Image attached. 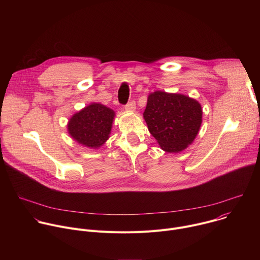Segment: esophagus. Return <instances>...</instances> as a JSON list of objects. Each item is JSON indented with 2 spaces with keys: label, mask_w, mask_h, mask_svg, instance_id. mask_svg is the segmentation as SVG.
Returning <instances> with one entry per match:
<instances>
[{
  "label": "esophagus",
  "mask_w": 260,
  "mask_h": 260,
  "mask_svg": "<svg viewBox=\"0 0 260 260\" xmlns=\"http://www.w3.org/2000/svg\"><path fill=\"white\" fill-rule=\"evenodd\" d=\"M125 110L126 111H135L136 110V102L135 101H131L129 103H127L125 105Z\"/></svg>",
  "instance_id": "esophagus-1"
}]
</instances>
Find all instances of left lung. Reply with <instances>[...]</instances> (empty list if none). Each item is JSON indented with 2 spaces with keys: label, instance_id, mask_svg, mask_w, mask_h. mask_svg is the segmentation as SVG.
<instances>
[{
  "label": "left lung",
  "instance_id": "1",
  "mask_svg": "<svg viewBox=\"0 0 260 260\" xmlns=\"http://www.w3.org/2000/svg\"><path fill=\"white\" fill-rule=\"evenodd\" d=\"M144 119L150 134L166 152H180L199 134L203 111L201 104L184 94L154 91L149 94Z\"/></svg>",
  "mask_w": 260,
  "mask_h": 260
}]
</instances>
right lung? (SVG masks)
<instances>
[{"instance_id":"1","label":"right lung","mask_w":260,"mask_h":260,"mask_svg":"<svg viewBox=\"0 0 260 260\" xmlns=\"http://www.w3.org/2000/svg\"><path fill=\"white\" fill-rule=\"evenodd\" d=\"M114 116L112 109L92 103L71 117L68 132L79 144L95 149L109 139Z\"/></svg>"}]
</instances>
